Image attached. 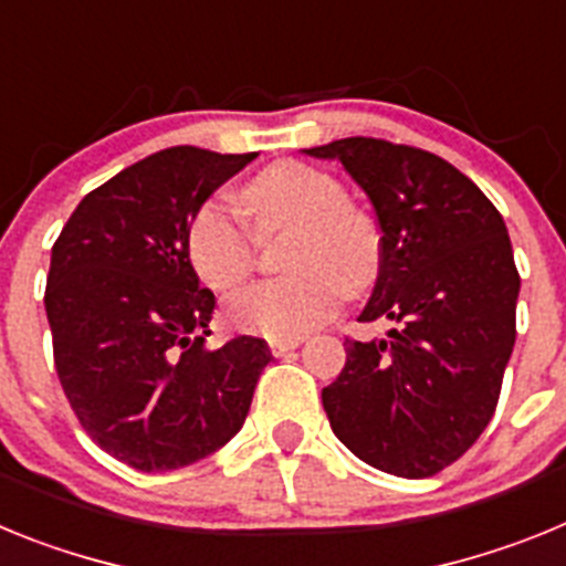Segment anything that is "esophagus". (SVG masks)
Returning a JSON list of instances; mask_svg holds the SVG:
<instances>
[{"instance_id": "esophagus-1", "label": "esophagus", "mask_w": 566, "mask_h": 566, "mask_svg": "<svg viewBox=\"0 0 566 566\" xmlns=\"http://www.w3.org/2000/svg\"><path fill=\"white\" fill-rule=\"evenodd\" d=\"M300 345V337H283V339H269V348H272L274 357H283V354L294 352Z\"/></svg>"}]
</instances>
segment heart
<instances>
[{
    "mask_svg": "<svg viewBox=\"0 0 566 566\" xmlns=\"http://www.w3.org/2000/svg\"><path fill=\"white\" fill-rule=\"evenodd\" d=\"M240 201L260 227L292 223L286 252L292 274L260 280L227 303V319L243 332L283 339L306 334L337 308L339 292H363L379 272V232L359 209L345 203L337 178L300 161L260 169ZM187 254L195 274L214 292H229L247 280L254 249L247 229L221 201L195 209L187 227Z\"/></svg>",
    "mask_w": 566,
    "mask_h": 566,
    "instance_id": "1",
    "label": "heart"
}]
</instances>
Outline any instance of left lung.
I'll return each mask as SVG.
<instances>
[{
	"instance_id": "1",
	"label": "left lung",
	"mask_w": 566,
	"mask_h": 566,
	"mask_svg": "<svg viewBox=\"0 0 566 566\" xmlns=\"http://www.w3.org/2000/svg\"><path fill=\"white\" fill-rule=\"evenodd\" d=\"M303 153L343 164L382 232L357 319L391 328L345 339V368L323 388L332 431L371 468L433 476L496 411L522 286L507 227L468 175L424 149L359 135Z\"/></svg>"
}]
</instances>
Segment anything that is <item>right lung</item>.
<instances>
[{"instance_id":"obj_1","label":"right lung","mask_w":566,"mask_h":566,"mask_svg":"<svg viewBox=\"0 0 566 566\" xmlns=\"http://www.w3.org/2000/svg\"><path fill=\"white\" fill-rule=\"evenodd\" d=\"M254 153L169 147L84 198L50 252L48 308L59 382L90 439L144 473L209 457L243 428L272 352L234 337L207 348L214 294L187 227Z\"/></svg>"}]
</instances>
